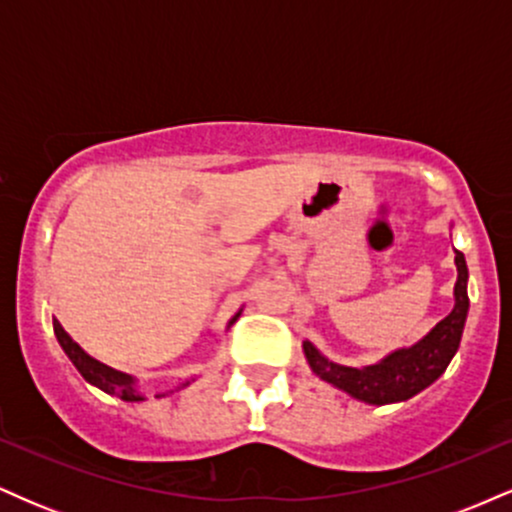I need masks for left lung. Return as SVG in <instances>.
Here are the masks:
<instances>
[{
    "label": "left lung",
    "instance_id": "left-lung-1",
    "mask_svg": "<svg viewBox=\"0 0 512 512\" xmlns=\"http://www.w3.org/2000/svg\"><path fill=\"white\" fill-rule=\"evenodd\" d=\"M457 264V281H455V308L450 310L448 317L438 322L426 337L419 342L395 349L390 354L380 358L378 363L370 366H342L334 363L325 354L315 349L313 344L305 339L303 354L308 366L320 380L330 383L337 390L346 392L349 397L358 402L375 404H395L407 402L409 397L419 395L428 385H433L445 368L450 366L452 356L460 349V339L464 322L469 313V296H467V262L460 250H455Z\"/></svg>",
    "mask_w": 512,
    "mask_h": 512
}]
</instances>
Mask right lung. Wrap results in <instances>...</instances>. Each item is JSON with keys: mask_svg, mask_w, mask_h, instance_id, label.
<instances>
[{"mask_svg": "<svg viewBox=\"0 0 512 512\" xmlns=\"http://www.w3.org/2000/svg\"><path fill=\"white\" fill-rule=\"evenodd\" d=\"M238 317H240V310H238L236 315L231 317V322H228V327H231L233 322L238 320ZM52 330H55V337H57V342H60L62 351H64V354H67L69 361L74 363V368L79 370L81 375H84L86 383H91L93 387H98V390L108 392V395L125 399V402H144L146 397L142 395V387H139L137 378H134V375L122 373V370H115V368L105 366V363L96 361V358H93V356H88L86 351L81 349V346L76 344L74 339L69 337V334L62 330V325H60V322H57V320L52 322ZM192 380H195V378L182 380V383H180L178 387H175V390L161 392V395H156V397H166V395H170V392H178V390H182V387L190 385Z\"/></svg>", "mask_w": 512, "mask_h": 512, "instance_id": "right-lung-1", "label": "right lung"}]
</instances>
